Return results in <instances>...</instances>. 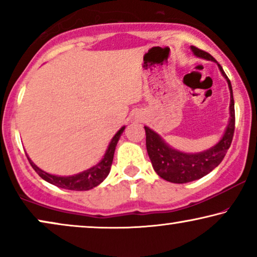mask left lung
<instances>
[{
	"mask_svg": "<svg viewBox=\"0 0 257 257\" xmlns=\"http://www.w3.org/2000/svg\"><path fill=\"white\" fill-rule=\"evenodd\" d=\"M192 51L198 57L208 59V61L216 62L215 58L208 52L201 50L196 47H191ZM220 71L222 72L224 78L227 79L228 86L230 91V120L228 122L226 132L222 139L213 146L212 149L203 151V152L195 154L182 153L180 151L171 149L159 135L145 126L146 132V149L149 157L152 163L154 171L160 178L165 180L174 182V184H186V182L198 180L205 177L214 168L219 166V164L223 160L228 149L230 147L235 131V108L233 89H231L230 80L224 73L222 66L219 64Z\"/></svg>",
	"mask_w": 257,
	"mask_h": 257,
	"instance_id": "1",
	"label": "left lung"
}]
</instances>
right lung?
Returning <instances> with one entry per match:
<instances>
[{"label": "right lung", "instance_id": "1", "mask_svg": "<svg viewBox=\"0 0 257 257\" xmlns=\"http://www.w3.org/2000/svg\"><path fill=\"white\" fill-rule=\"evenodd\" d=\"M124 130L125 127H121L117 133H115L114 137L111 140L110 145L107 147V151L106 153H105L104 158L96 165V166L91 167L89 170L82 172V173L72 175V177H57V175L49 174L47 172L42 171L41 168H38L36 165L28 158V156L27 158L28 160H29L31 167H33L34 170L36 171V173L40 175L42 179H44L45 181L50 182V184L57 186V187L71 189V191H87V189H91L99 185L100 182L107 177L108 173H110L112 161H113L115 146H117L118 140L120 138V135Z\"/></svg>", "mask_w": 257, "mask_h": 257}]
</instances>
